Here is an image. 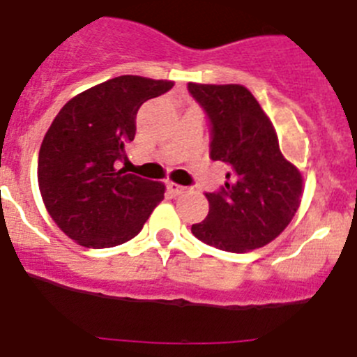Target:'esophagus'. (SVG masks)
<instances>
[{"label": "esophagus", "instance_id": "esophagus-1", "mask_svg": "<svg viewBox=\"0 0 357 357\" xmlns=\"http://www.w3.org/2000/svg\"><path fill=\"white\" fill-rule=\"evenodd\" d=\"M185 189L188 188H184V185L181 184H175V182H169L168 184V191L173 195V197H178V195L185 193Z\"/></svg>", "mask_w": 357, "mask_h": 357}]
</instances>
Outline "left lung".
I'll return each instance as SVG.
<instances>
[{
    "mask_svg": "<svg viewBox=\"0 0 357 357\" xmlns=\"http://www.w3.org/2000/svg\"><path fill=\"white\" fill-rule=\"evenodd\" d=\"M211 127L209 157L229 166L225 185L206 193L209 214L195 238L225 252L261 248L295 216L302 175L280 153L275 128L243 85L188 84Z\"/></svg>",
    "mask_w": 357,
    "mask_h": 357,
    "instance_id": "8db88e82",
    "label": "left lung"
}]
</instances>
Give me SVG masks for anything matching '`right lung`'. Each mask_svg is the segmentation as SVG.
Segmentation results:
<instances>
[{
	"label": "right lung",
	"mask_w": 357,
	"mask_h": 357,
	"mask_svg": "<svg viewBox=\"0 0 357 357\" xmlns=\"http://www.w3.org/2000/svg\"><path fill=\"white\" fill-rule=\"evenodd\" d=\"M173 82L123 75L69 100L39 150L37 178L53 222L82 247L110 248L135 238L164 198V185L119 164L135 137V116Z\"/></svg>",
	"instance_id": "1"
}]
</instances>
